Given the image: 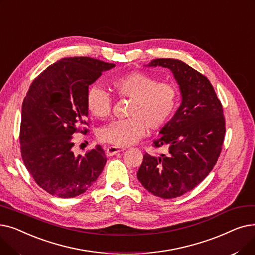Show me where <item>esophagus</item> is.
<instances>
[{"instance_id":"1","label":"esophagus","mask_w":255,"mask_h":255,"mask_svg":"<svg viewBox=\"0 0 255 255\" xmlns=\"http://www.w3.org/2000/svg\"><path fill=\"white\" fill-rule=\"evenodd\" d=\"M125 150L124 147H118V146H108L107 147V155H114L117 152H120Z\"/></svg>"}]
</instances>
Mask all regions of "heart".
Segmentation results:
<instances>
[{
	"label": "heart",
	"mask_w": 255,
	"mask_h": 255,
	"mask_svg": "<svg viewBox=\"0 0 255 255\" xmlns=\"http://www.w3.org/2000/svg\"><path fill=\"white\" fill-rule=\"evenodd\" d=\"M110 87L120 99H129L126 119L116 120L99 131L102 142L125 147L141 139L146 129L155 130L164 127L173 115L178 90L173 84L156 82L146 72L130 71L110 80ZM89 112L105 119L112 111V98L98 85H92L86 93Z\"/></svg>",
	"instance_id": "obj_1"
}]
</instances>
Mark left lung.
Masks as SVG:
<instances>
[{"mask_svg":"<svg viewBox=\"0 0 255 255\" xmlns=\"http://www.w3.org/2000/svg\"><path fill=\"white\" fill-rule=\"evenodd\" d=\"M148 66L170 69L183 101L152 143L168 152L145 153L137 177L153 195L170 199L193 190L213 170L223 146L225 118L213 85L200 72L177 59H154Z\"/></svg>","mask_w":255,"mask_h":255,"instance_id":"obj_1","label":"left lung"}]
</instances>
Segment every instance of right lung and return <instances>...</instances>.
<instances>
[{"label": "right lung", "mask_w": 255, "mask_h": 255, "mask_svg": "<svg viewBox=\"0 0 255 255\" xmlns=\"http://www.w3.org/2000/svg\"><path fill=\"white\" fill-rule=\"evenodd\" d=\"M114 66L90 57L63 58L30 85L21 107L20 153L35 183L51 195L79 196L103 172L107 156L101 145L76 155L72 135L89 131L88 87Z\"/></svg>", "instance_id": "obj_1"}]
</instances>
